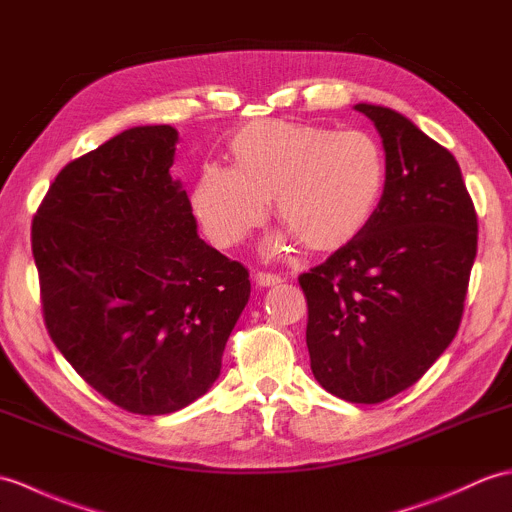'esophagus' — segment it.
Wrapping results in <instances>:
<instances>
[{"label":"esophagus","instance_id":"1","mask_svg":"<svg viewBox=\"0 0 512 512\" xmlns=\"http://www.w3.org/2000/svg\"><path fill=\"white\" fill-rule=\"evenodd\" d=\"M255 283L259 285V288H270V285L281 283V277L279 275H270V272H257Z\"/></svg>","mask_w":512,"mask_h":512}]
</instances>
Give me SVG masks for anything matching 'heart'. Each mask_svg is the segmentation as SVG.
I'll return each mask as SVG.
<instances>
[{
    "mask_svg": "<svg viewBox=\"0 0 512 512\" xmlns=\"http://www.w3.org/2000/svg\"><path fill=\"white\" fill-rule=\"evenodd\" d=\"M235 165H202L192 207L209 240L240 244L266 216L275 218L310 251H334L358 235L379 207L386 159L364 130L259 120L231 139ZM287 233L268 244L279 253Z\"/></svg>",
    "mask_w": 512,
    "mask_h": 512,
    "instance_id": "b5f03b06",
    "label": "heart"
}]
</instances>
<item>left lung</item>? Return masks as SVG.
Returning <instances> with one entry per match:
<instances>
[{
  "mask_svg": "<svg viewBox=\"0 0 512 512\" xmlns=\"http://www.w3.org/2000/svg\"><path fill=\"white\" fill-rule=\"evenodd\" d=\"M382 135L386 185L371 222L299 277L318 384L382 403L417 384L454 340L478 251L460 165L408 117L355 104Z\"/></svg>",
  "mask_w": 512,
  "mask_h": 512,
  "instance_id": "obj_1",
  "label": "left lung"
}]
</instances>
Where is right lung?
I'll list each match as a JSON object with an SVG mask.
<instances>
[{
	"mask_svg": "<svg viewBox=\"0 0 512 512\" xmlns=\"http://www.w3.org/2000/svg\"><path fill=\"white\" fill-rule=\"evenodd\" d=\"M178 133L135 126L67 163L32 220L50 338L85 382L133 414L205 395L251 296L248 270L200 240L174 181Z\"/></svg>",
	"mask_w": 512,
	"mask_h": 512,
	"instance_id": "right-lung-1",
	"label": "right lung"
}]
</instances>
